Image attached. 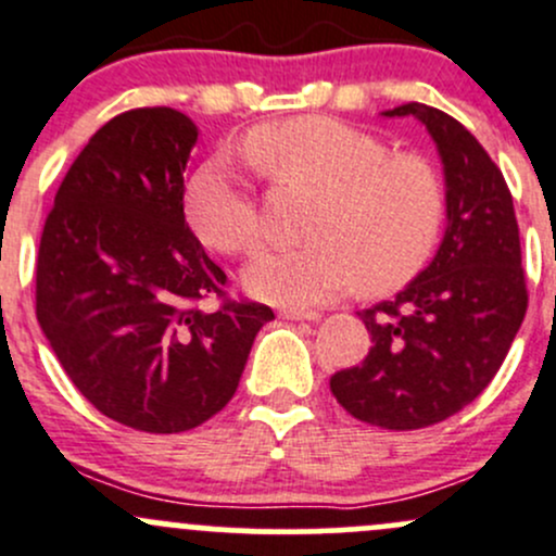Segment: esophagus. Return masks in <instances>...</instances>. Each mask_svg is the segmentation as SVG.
I'll return each instance as SVG.
<instances>
[{
	"label": "esophagus",
	"mask_w": 556,
	"mask_h": 556,
	"mask_svg": "<svg viewBox=\"0 0 556 556\" xmlns=\"http://www.w3.org/2000/svg\"><path fill=\"white\" fill-rule=\"evenodd\" d=\"M279 317L293 319V323H314V319H319L323 314H319V312H303V308H282V312H279Z\"/></svg>",
	"instance_id": "34e87169"
}]
</instances>
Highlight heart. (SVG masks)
Here are the masks:
<instances>
[{
	"label": "heart",
	"instance_id": "obj_1",
	"mask_svg": "<svg viewBox=\"0 0 556 556\" xmlns=\"http://www.w3.org/2000/svg\"><path fill=\"white\" fill-rule=\"evenodd\" d=\"M244 154L268 180L319 194L301 248L268 250L242 274L258 301L312 308L362 282L386 293L413 279L434 253L445 224V189L416 154H394L381 138L327 116L253 130ZM186 215L207 248L250 255L261 244L255 197L229 160L215 156L186 186Z\"/></svg>",
	"mask_w": 556,
	"mask_h": 556
}]
</instances>
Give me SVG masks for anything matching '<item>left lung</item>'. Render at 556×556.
Masks as SVG:
<instances>
[{"label": "left lung", "instance_id": "1", "mask_svg": "<svg viewBox=\"0 0 556 556\" xmlns=\"http://www.w3.org/2000/svg\"><path fill=\"white\" fill-rule=\"evenodd\" d=\"M416 116L440 151L447 226L429 266L391 301L362 308L370 352L330 378L354 418L394 431L440 424L493 381L528 312L519 226L495 162L458 119L424 103Z\"/></svg>", "mask_w": 556, "mask_h": 556}]
</instances>
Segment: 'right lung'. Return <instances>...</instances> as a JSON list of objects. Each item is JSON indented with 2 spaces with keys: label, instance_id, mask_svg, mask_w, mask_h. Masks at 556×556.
Returning a JSON list of instances; mask_svg holds the SVG:
<instances>
[{
  "label": "right lung",
  "instance_id": "1",
  "mask_svg": "<svg viewBox=\"0 0 556 556\" xmlns=\"http://www.w3.org/2000/svg\"><path fill=\"white\" fill-rule=\"evenodd\" d=\"M194 122L167 106L106 122L45 220L37 319L66 376L103 416L178 434L224 410L274 312L231 301L184 215ZM215 296L222 306L207 309Z\"/></svg>",
  "mask_w": 556,
  "mask_h": 556
}]
</instances>
